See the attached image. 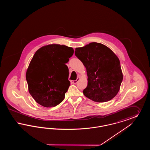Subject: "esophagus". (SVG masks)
<instances>
[{
	"label": "esophagus",
	"mask_w": 150,
	"mask_h": 150,
	"mask_svg": "<svg viewBox=\"0 0 150 150\" xmlns=\"http://www.w3.org/2000/svg\"><path fill=\"white\" fill-rule=\"evenodd\" d=\"M79 80V78H78L76 80H73V81H71V83H73V84H76V83H78V81Z\"/></svg>",
	"instance_id": "obj_1"
}]
</instances>
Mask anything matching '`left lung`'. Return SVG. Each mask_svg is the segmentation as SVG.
<instances>
[{
  "label": "left lung",
  "instance_id": "8db88e82",
  "mask_svg": "<svg viewBox=\"0 0 150 150\" xmlns=\"http://www.w3.org/2000/svg\"><path fill=\"white\" fill-rule=\"evenodd\" d=\"M75 56L86 67L88 85L84 96L97 102L112 100L120 90L123 75L119 59L107 46L89 43L76 48Z\"/></svg>",
  "mask_w": 150,
  "mask_h": 150
}]
</instances>
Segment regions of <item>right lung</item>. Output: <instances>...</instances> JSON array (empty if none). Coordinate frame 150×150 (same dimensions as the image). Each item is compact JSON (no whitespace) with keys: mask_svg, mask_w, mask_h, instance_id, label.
<instances>
[{"mask_svg":"<svg viewBox=\"0 0 150 150\" xmlns=\"http://www.w3.org/2000/svg\"><path fill=\"white\" fill-rule=\"evenodd\" d=\"M74 54L71 47L52 44L37 50L26 74L29 92L44 107L56 106L65 97L70 82L65 64Z\"/></svg>","mask_w":150,"mask_h":150,"instance_id":"1","label":"right lung"}]
</instances>
